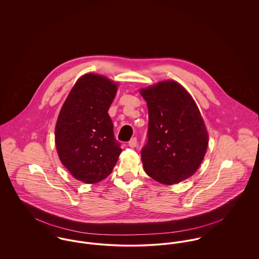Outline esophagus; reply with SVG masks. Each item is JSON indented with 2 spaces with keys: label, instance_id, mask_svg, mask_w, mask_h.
Listing matches in <instances>:
<instances>
[{
  "label": "esophagus",
  "instance_id": "34e87169",
  "mask_svg": "<svg viewBox=\"0 0 259 259\" xmlns=\"http://www.w3.org/2000/svg\"><path fill=\"white\" fill-rule=\"evenodd\" d=\"M137 145H138L137 138H133V139L128 142V147H131V148H136Z\"/></svg>",
  "mask_w": 259,
  "mask_h": 259
}]
</instances>
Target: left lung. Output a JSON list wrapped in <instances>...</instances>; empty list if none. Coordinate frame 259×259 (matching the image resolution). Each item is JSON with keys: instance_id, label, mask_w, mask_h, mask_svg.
<instances>
[{"instance_id": "left-lung-1", "label": "left lung", "mask_w": 259, "mask_h": 259, "mask_svg": "<svg viewBox=\"0 0 259 259\" xmlns=\"http://www.w3.org/2000/svg\"><path fill=\"white\" fill-rule=\"evenodd\" d=\"M141 94L148 109V142L142 149L147 175L163 185L179 184L195 174L208 146L199 110L183 85L163 80Z\"/></svg>"}]
</instances>
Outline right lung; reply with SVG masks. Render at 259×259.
Returning <instances> with one entry per match:
<instances>
[{
  "label": "right lung",
  "instance_id": "obj_1",
  "mask_svg": "<svg viewBox=\"0 0 259 259\" xmlns=\"http://www.w3.org/2000/svg\"><path fill=\"white\" fill-rule=\"evenodd\" d=\"M116 83L100 74L81 75L60 111L55 142L59 157L71 175L85 184L110 176L121 152L108 111Z\"/></svg>",
  "mask_w": 259,
  "mask_h": 259
}]
</instances>
